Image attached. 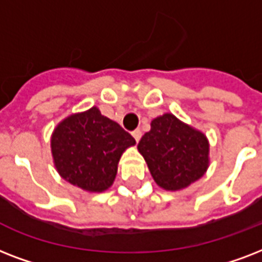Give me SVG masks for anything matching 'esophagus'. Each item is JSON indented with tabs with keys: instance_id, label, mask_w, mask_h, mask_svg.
Returning <instances> with one entry per match:
<instances>
[{
	"instance_id": "34e87169",
	"label": "esophagus",
	"mask_w": 262,
	"mask_h": 262,
	"mask_svg": "<svg viewBox=\"0 0 262 262\" xmlns=\"http://www.w3.org/2000/svg\"><path fill=\"white\" fill-rule=\"evenodd\" d=\"M133 137H134V139H135V141L139 142V139H141V137H142L141 129L138 128V129H135V131H133Z\"/></svg>"
}]
</instances>
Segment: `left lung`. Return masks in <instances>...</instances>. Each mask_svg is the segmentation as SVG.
Returning <instances> with one entry per match:
<instances>
[{"instance_id": "left-lung-1", "label": "left lung", "mask_w": 262, "mask_h": 262, "mask_svg": "<svg viewBox=\"0 0 262 262\" xmlns=\"http://www.w3.org/2000/svg\"><path fill=\"white\" fill-rule=\"evenodd\" d=\"M138 150L160 187L180 190L204 176L209 165V143L204 134L165 113L151 121Z\"/></svg>"}]
</instances>
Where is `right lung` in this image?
Here are the masks:
<instances>
[{"instance_id": "right-lung-1", "label": "right lung", "mask_w": 262, "mask_h": 262, "mask_svg": "<svg viewBox=\"0 0 262 262\" xmlns=\"http://www.w3.org/2000/svg\"><path fill=\"white\" fill-rule=\"evenodd\" d=\"M133 145L135 139L131 134L97 108L67 117L52 135V154L58 173L86 191L111 187L121 154Z\"/></svg>"}]
</instances>
